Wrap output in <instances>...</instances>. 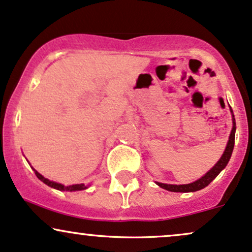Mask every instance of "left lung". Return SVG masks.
Instances as JSON below:
<instances>
[{
	"label": "left lung",
	"mask_w": 252,
	"mask_h": 252,
	"mask_svg": "<svg viewBox=\"0 0 252 252\" xmlns=\"http://www.w3.org/2000/svg\"><path fill=\"white\" fill-rule=\"evenodd\" d=\"M232 112V109H231ZM233 113V112H232ZM233 127H232V131H231L230 138H228V143L226 145V149L222 154L221 158L219 159L216 165L211 169L205 176H202L201 179H199L197 181H195L193 183H189V185H165V183H159L157 182V185L159 186L160 188L166 189L169 191H176V193H188V191H196L200 190V189L207 187L208 185L213 181L218 175L220 174V171L227 165L228 160H230L231 155H232L233 151V146H234V134H236V120H234V115H233Z\"/></svg>",
	"instance_id": "1"
}]
</instances>
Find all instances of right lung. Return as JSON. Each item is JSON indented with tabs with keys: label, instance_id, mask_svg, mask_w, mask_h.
<instances>
[{
	"label": "right lung",
	"instance_id": "obj_1",
	"mask_svg": "<svg viewBox=\"0 0 252 252\" xmlns=\"http://www.w3.org/2000/svg\"><path fill=\"white\" fill-rule=\"evenodd\" d=\"M34 170V169H33ZM36 177H38L39 180L41 181V182H44L45 185H47L49 187L51 188H55V189H58V190H66V191H75V190H83V189H87V186L84 185H72V186H69V187H66V186H63L61 185V183H56L53 182V181H50L47 179H45L42 175L39 174L38 171L34 170Z\"/></svg>",
	"mask_w": 252,
	"mask_h": 252
}]
</instances>
